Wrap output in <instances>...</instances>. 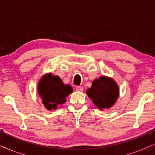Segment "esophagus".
Returning <instances> with one entry per match:
<instances>
[{"mask_svg": "<svg viewBox=\"0 0 155 155\" xmlns=\"http://www.w3.org/2000/svg\"><path fill=\"white\" fill-rule=\"evenodd\" d=\"M75 90L76 91H78V92H82V91H83V87H82L80 86H77L75 87Z\"/></svg>", "mask_w": 155, "mask_h": 155, "instance_id": "esophagus-1", "label": "esophagus"}]
</instances>
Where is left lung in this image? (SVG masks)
<instances>
[{
	"mask_svg": "<svg viewBox=\"0 0 155 155\" xmlns=\"http://www.w3.org/2000/svg\"><path fill=\"white\" fill-rule=\"evenodd\" d=\"M86 92L94 104L102 111L115 104L119 96V87L113 78L102 75L93 80Z\"/></svg>",
	"mask_w": 155,
	"mask_h": 155,
	"instance_id": "8db88e82",
	"label": "left lung"
}]
</instances>
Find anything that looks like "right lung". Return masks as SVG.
I'll return each instance as SVG.
<instances>
[{"label":"right lung","instance_id":"add662e5","mask_svg":"<svg viewBox=\"0 0 155 155\" xmlns=\"http://www.w3.org/2000/svg\"><path fill=\"white\" fill-rule=\"evenodd\" d=\"M37 92L42 104L47 110H55L66 101V97L73 92L70 84H64L58 75L46 73L38 82Z\"/></svg>","mask_w":155,"mask_h":155}]
</instances>
